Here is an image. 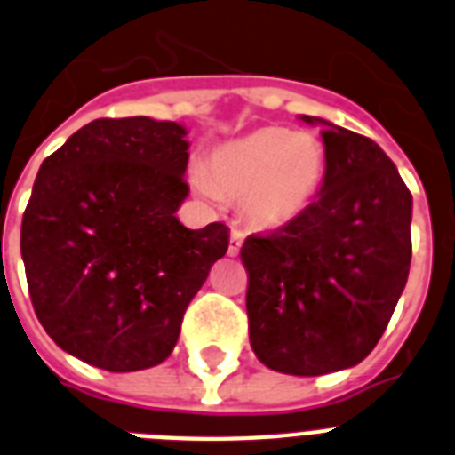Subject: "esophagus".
I'll return each mask as SVG.
<instances>
[{
  "instance_id": "obj_1",
  "label": "esophagus",
  "mask_w": 455,
  "mask_h": 455,
  "mask_svg": "<svg viewBox=\"0 0 455 455\" xmlns=\"http://www.w3.org/2000/svg\"><path fill=\"white\" fill-rule=\"evenodd\" d=\"M240 245H243V231L234 228V231H231V240H228V254L235 257V254L240 252Z\"/></svg>"
}]
</instances>
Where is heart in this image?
I'll return each instance as SVG.
<instances>
[{
	"mask_svg": "<svg viewBox=\"0 0 455 455\" xmlns=\"http://www.w3.org/2000/svg\"><path fill=\"white\" fill-rule=\"evenodd\" d=\"M327 168L323 140L308 131L264 125L210 154L205 176L194 177L203 194L212 189L245 203L259 227L297 220L320 191Z\"/></svg>",
	"mask_w": 455,
	"mask_h": 455,
	"instance_id": "1",
	"label": "heart"
}]
</instances>
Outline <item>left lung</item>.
Instances as JSON below:
<instances>
[{
	"label": "left lung",
	"mask_w": 455,
	"mask_h": 455,
	"mask_svg": "<svg viewBox=\"0 0 455 455\" xmlns=\"http://www.w3.org/2000/svg\"><path fill=\"white\" fill-rule=\"evenodd\" d=\"M323 124V189L297 220L240 247L254 355L320 376L360 364L386 331L411 266V194L374 140Z\"/></svg>",
	"instance_id": "left-lung-1"
}]
</instances>
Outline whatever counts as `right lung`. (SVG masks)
Here are the masks:
<instances>
[{
    "mask_svg": "<svg viewBox=\"0 0 455 455\" xmlns=\"http://www.w3.org/2000/svg\"><path fill=\"white\" fill-rule=\"evenodd\" d=\"M187 128L149 116L95 119L39 168L20 227L29 299L65 353L107 371L156 367L228 250V228L191 231Z\"/></svg>",
    "mask_w": 455,
    "mask_h": 455,
    "instance_id": "1",
    "label": "right lung"
}]
</instances>
